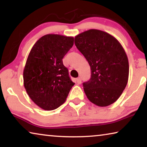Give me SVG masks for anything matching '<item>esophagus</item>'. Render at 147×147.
<instances>
[{"label":"esophagus","instance_id":"obj_1","mask_svg":"<svg viewBox=\"0 0 147 147\" xmlns=\"http://www.w3.org/2000/svg\"><path fill=\"white\" fill-rule=\"evenodd\" d=\"M76 82H77V83H78V84H81V82H82V79H81V78H80V77H78V78L76 79Z\"/></svg>","mask_w":147,"mask_h":147}]
</instances>
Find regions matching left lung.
<instances>
[{
	"mask_svg": "<svg viewBox=\"0 0 147 147\" xmlns=\"http://www.w3.org/2000/svg\"><path fill=\"white\" fill-rule=\"evenodd\" d=\"M74 43L91 67V78L83 84L87 97L100 107L112 104L128 80V59L123 46L112 35L96 29L78 34Z\"/></svg>",
	"mask_w": 147,
	"mask_h": 147,
	"instance_id": "1",
	"label": "left lung"
}]
</instances>
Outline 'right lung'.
<instances>
[{
  "mask_svg": "<svg viewBox=\"0 0 147 147\" xmlns=\"http://www.w3.org/2000/svg\"><path fill=\"white\" fill-rule=\"evenodd\" d=\"M74 38L47 34L32 47L23 71V84L32 100L44 110H53L66 100L74 84L63 65Z\"/></svg>",
  "mask_w": 147,
  "mask_h": 147,
  "instance_id": "1",
  "label": "right lung"
}]
</instances>
